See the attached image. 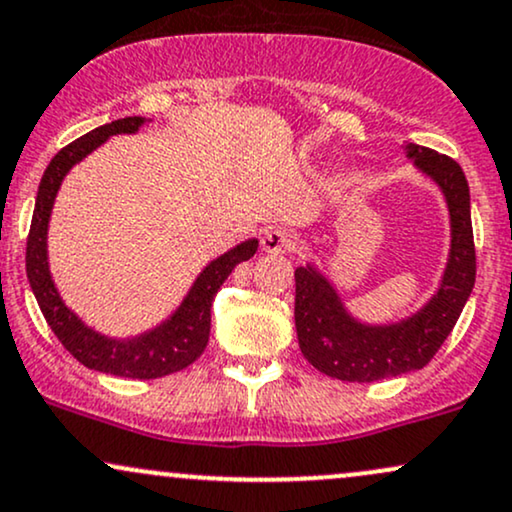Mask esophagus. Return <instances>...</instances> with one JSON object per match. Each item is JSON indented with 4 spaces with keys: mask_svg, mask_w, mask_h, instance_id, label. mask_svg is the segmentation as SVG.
<instances>
[{
    "mask_svg": "<svg viewBox=\"0 0 512 512\" xmlns=\"http://www.w3.org/2000/svg\"><path fill=\"white\" fill-rule=\"evenodd\" d=\"M261 249L266 254H292L297 249V237L280 227H270V230L261 237Z\"/></svg>",
    "mask_w": 512,
    "mask_h": 512,
    "instance_id": "obj_1",
    "label": "esophagus"
}]
</instances>
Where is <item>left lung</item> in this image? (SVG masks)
Wrapping results in <instances>:
<instances>
[{"label": "left lung", "mask_w": 512, "mask_h": 512, "mask_svg": "<svg viewBox=\"0 0 512 512\" xmlns=\"http://www.w3.org/2000/svg\"><path fill=\"white\" fill-rule=\"evenodd\" d=\"M407 155L446 194L450 210V258L441 287L422 311L390 326L354 321L333 285L316 268L294 270V323L302 354L314 369L350 383H374L424 369L441 350L470 299L477 254L470 215V186L448 155L410 143Z\"/></svg>", "instance_id": "left-lung-1"}]
</instances>
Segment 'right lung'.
<instances>
[{"label": "right lung", "mask_w": 512, "mask_h": 512, "mask_svg": "<svg viewBox=\"0 0 512 512\" xmlns=\"http://www.w3.org/2000/svg\"><path fill=\"white\" fill-rule=\"evenodd\" d=\"M141 124L143 117L117 119V122L98 126L90 134L76 138L74 143H69V146L54 155L45 174H42L38 198H35V210L33 220H30L26 244V273L30 290L38 299L47 326L52 328V333L66 347V352L74 354L83 366L102 371V374L148 381V378L170 376L174 371H182L201 357L208 345L210 306H213L215 294H218L220 285L227 280L234 266L249 261L256 254L258 242L249 239V242L234 246L227 254L210 261L170 321L141 335V338L110 340L90 330L88 326H83L78 316L66 309L50 278V268H47V222H50L54 196H57L64 174L78 160L86 158L90 150L105 143L107 136L134 134Z\"/></svg>", "instance_id": "1"}]
</instances>
